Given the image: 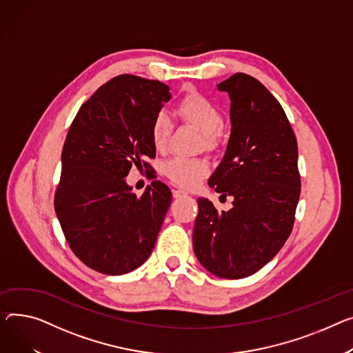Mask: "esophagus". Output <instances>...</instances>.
I'll return each instance as SVG.
<instances>
[{
	"mask_svg": "<svg viewBox=\"0 0 353 353\" xmlns=\"http://www.w3.org/2000/svg\"><path fill=\"white\" fill-rule=\"evenodd\" d=\"M187 196H189V194H187L183 190H173V197L174 199H183V197H187Z\"/></svg>",
	"mask_w": 353,
	"mask_h": 353,
	"instance_id": "esophagus-1",
	"label": "esophagus"
}]
</instances>
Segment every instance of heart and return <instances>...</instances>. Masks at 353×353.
I'll use <instances>...</instances> for the list:
<instances>
[{"instance_id":"1","label":"heart","mask_w":353,"mask_h":353,"mask_svg":"<svg viewBox=\"0 0 353 353\" xmlns=\"http://www.w3.org/2000/svg\"><path fill=\"white\" fill-rule=\"evenodd\" d=\"M179 114L197 130L204 134L205 146L214 149L219 145L220 130L223 129L224 119L221 110L197 92L185 95L179 103ZM152 142L157 150H164L170 136V121L166 113H157L152 123ZM208 172V166L201 160L174 157L164 164V174L174 184L192 189Z\"/></svg>"}]
</instances>
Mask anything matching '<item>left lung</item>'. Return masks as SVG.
Wrapping results in <instances>:
<instances>
[{
	"label": "left lung",
	"mask_w": 353,
	"mask_h": 353,
	"mask_svg": "<svg viewBox=\"0 0 353 353\" xmlns=\"http://www.w3.org/2000/svg\"><path fill=\"white\" fill-rule=\"evenodd\" d=\"M231 99V134L208 185L234 197L219 211L199 199L193 248L200 264L220 278H245L283 248L301 194L298 145L288 117L255 78L234 74L217 85Z\"/></svg>",
	"instance_id": "obj_1"
}]
</instances>
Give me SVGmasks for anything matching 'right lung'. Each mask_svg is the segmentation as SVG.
<instances>
[{
    "instance_id": "obj_1",
    "label": "right lung",
    "mask_w": 353,
    "mask_h": 353,
    "mask_svg": "<svg viewBox=\"0 0 353 353\" xmlns=\"http://www.w3.org/2000/svg\"><path fill=\"white\" fill-rule=\"evenodd\" d=\"M169 90L159 81L116 77L81 106L66 134L55 213L70 250L98 272L128 274L154 248L172 192L153 180L136 197L125 177L156 156L152 123Z\"/></svg>"
}]
</instances>
